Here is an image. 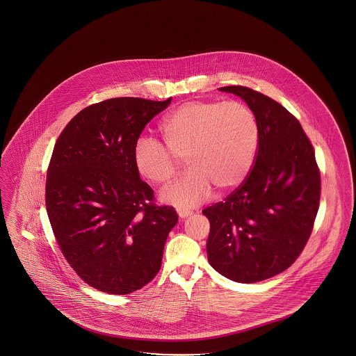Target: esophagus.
<instances>
[{
    "instance_id": "34e87169",
    "label": "esophagus",
    "mask_w": 356,
    "mask_h": 356,
    "mask_svg": "<svg viewBox=\"0 0 356 356\" xmlns=\"http://www.w3.org/2000/svg\"><path fill=\"white\" fill-rule=\"evenodd\" d=\"M177 214L180 218H188V216H192L193 211L192 210H188V209H177Z\"/></svg>"
}]
</instances>
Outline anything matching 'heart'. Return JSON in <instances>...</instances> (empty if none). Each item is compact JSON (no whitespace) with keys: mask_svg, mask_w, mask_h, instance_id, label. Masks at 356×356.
Returning <instances> with one entry per match:
<instances>
[{"mask_svg":"<svg viewBox=\"0 0 356 356\" xmlns=\"http://www.w3.org/2000/svg\"><path fill=\"white\" fill-rule=\"evenodd\" d=\"M165 146L142 136L133 147V163L154 184L172 180L185 158L191 168L163 191V201L193 207L210 195L211 186L227 192L248 176L259 149L254 112L237 100H194L176 108L161 124Z\"/></svg>","mask_w":356,"mask_h":356,"instance_id":"heart-1","label":"heart"}]
</instances>
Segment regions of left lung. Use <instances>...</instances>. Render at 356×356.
Wrapping results in <instances>:
<instances>
[{
    "instance_id": "1",
    "label": "left lung",
    "mask_w": 356,
    "mask_h": 356,
    "mask_svg": "<svg viewBox=\"0 0 356 356\" xmlns=\"http://www.w3.org/2000/svg\"><path fill=\"white\" fill-rule=\"evenodd\" d=\"M254 112L259 140L247 179L222 202L202 210L210 222L207 259L240 283L268 280L289 269L311 236L321 177L299 120L249 87H220Z\"/></svg>"
}]
</instances>
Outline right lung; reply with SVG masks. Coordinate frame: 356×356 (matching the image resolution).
<instances>
[{
    "instance_id": "right-lung-1",
    "label": "right lung",
    "mask_w": 356,
    "mask_h": 356,
    "mask_svg": "<svg viewBox=\"0 0 356 356\" xmlns=\"http://www.w3.org/2000/svg\"><path fill=\"white\" fill-rule=\"evenodd\" d=\"M113 97L67 122L47 171L45 206L56 241L78 277L99 291L125 295L155 278L177 223L142 181L133 147L142 130L170 106Z\"/></svg>"
}]
</instances>
